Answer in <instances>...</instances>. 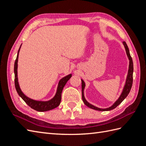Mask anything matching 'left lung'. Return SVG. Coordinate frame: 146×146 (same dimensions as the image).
<instances>
[{
    "instance_id": "1",
    "label": "left lung",
    "mask_w": 146,
    "mask_h": 146,
    "mask_svg": "<svg viewBox=\"0 0 146 146\" xmlns=\"http://www.w3.org/2000/svg\"><path fill=\"white\" fill-rule=\"evenodd\" d=\"M123 46H124V47L125 48V51H126V54H127L128 58H129V70H128V74H127V78H126L125 86H124V87H123V91L122 92L121 96H119V98H118V99L114 103V104L109 108H98L97 107H95V106L90 104L89 102H88L85 99V97H84V89H85V83L82 79V100L83 101L84 104H85L87 106V107H88L89 108L96 110H98V111H110V110H111L114 108H115L116 107H117V106L126 98V97L128 96V94H129V92L131 90V86H132V83H133V60H132V58H131V57L130 54L129 47H128L126 42L125 41H123Z\"/></svg>"
}]
</instances>
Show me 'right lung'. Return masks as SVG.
<instances>
[{
    "label": "right lung",
    "instance_id": "obj_1",
    "mask_svg": "<svg viewBox=\"0 0 146 146\" xmlns=\"http://www.w3.org/2000/svg\"><path fill=\"white\" fill-rule=\"evenodd\" d=\"M21 46L19 48V50L17 52V55L16 59L15 62L14 66V72H15V88L17 94L21 98L23 99L25 102L27 104L29 107H30L33 110H36L38 111H47L48 110H51L54 109L56 107H58V105L60 104L61 100V92H62L63 89L67 82L72 77V74H69L68 76H66L62 78L60 80L58 83V88H57L55 96L52 99L48 101H38L32 99H30L28 97L26 96L23 92H22L21 88L19 87V85L18 83V79H17V61H18V56L19 53L21 48Z\"/></svg>",
    "mask_w": 146,
    "mask_h": 146
}]
</instances>
